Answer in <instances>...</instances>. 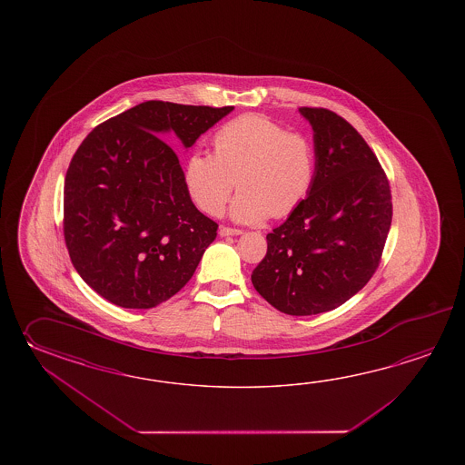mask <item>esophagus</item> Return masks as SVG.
Here are the masks:
<instances>
[{
    "mask_svg": "<svg viewBox=\"0 0 465 465\" xmlns=\"http://www.w3.org/2000/svg\"><path fill=\"white\" fill-rule=\"evenodd\" d=\"M239 234H242L241 229L228 228V226H221L219 228V236L221 237L239 236Z\"/></svg>",
    "mask_w": 465,
    "mask_h": 465,
    "instance_id": "esophagus-1",
    "label": "esophagus"
}]
</instances>
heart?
<instances>
[{
    "label": "heart",
    "instance_id": "b5f03b06",
    "mask_svg": "<svg viewBox=\"0 0 465 465\" xmlns=\"http://www.w3.org/2000/svg\"><path fill=\"white\" fill-rule=\"evenodd\" d=\"M214 153L194 149L184 164L189 198L203 213L218 216L232 191L237 223L254 224L269 216L286 218L304 201L316 181V149L301 133L266 114L231 119L214 134Z\"/></svg>",
    "mask_w": 465,
    "mask_h": 465
}]
</instances>
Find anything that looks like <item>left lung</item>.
<instances>
[{"instance_id": "8db88e82", "label": "left lung", "mask_w": 465, "mask_h": 465, "mask_svg": "<svg viewBox=\"0 0 465 465\" xmlns=\"http://www.w3.org/2000/svg\"><path fill=\"white\" fill-rule=\"evenodd\" d=\"M311 123L316 181L306 201L267 234V252L251 274L257 292L289 316L342 306L374 276L392 221L384 169L346 119L326 108H299Z\"/></svg>"}]
</instances>
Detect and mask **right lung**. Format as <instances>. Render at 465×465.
I'll return each instance as SVG.
<instances>
[{
    "label": "right lung",
    "instance_id": "obj_1",
    "mask_svg": "<svg viewBox=\"0 0 465 465\" xmlns=\"http://www.w3.org/2000/svg\"><path fill=\"white\" fill-rule=\"evenodd\" d=\"M232 106L146 101L98 124L64 178L63 231L79 276L109 302L151 309L186 286L218 224L189 198L178 154Z\"/></svg>",
    "mask_w": 465,
    "mask_h": 465
}]
</instances>
